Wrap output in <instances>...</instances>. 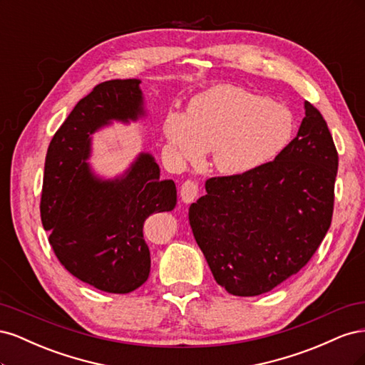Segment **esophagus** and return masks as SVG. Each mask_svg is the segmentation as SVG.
<instances>
[{
  "label": "esophagus",
  "instance_id": "34e87169",
  "mask_svg": "<svg viewBox=\"0 0 365 365\" xmlns=\"http://www.w3.org/2000/svg\"><path fill=\"white\" fill-rule=\"evenodd\" d=\"M196 196H197V182H195L193 180L184 181L181 185V200L185 204H190L196 200Z\"/></svg>",
  "mask_w": 365,
  "mask_h": 365
}]
</instances>
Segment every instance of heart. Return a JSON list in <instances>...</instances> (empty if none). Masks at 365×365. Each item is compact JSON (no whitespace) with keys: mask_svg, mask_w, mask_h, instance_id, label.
<instances>
[{"mask_svg":"<svg viewBox=\"0 0 365 365\" xmlns=\"http://www.w3.org/2000/svg\"><path fill=\"white\" fill-rule=\"evenodd\" d=\"M295 130L292 113L236 85H217L196 96L187 114H169L164 134L180 161L213 152L215 168L237 176L277 158Z\"/></svg>","mask_w":365,"mask_h":365,"instance_id":"obj_1","label":"heart"}]
</instances>
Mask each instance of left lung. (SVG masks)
<instances>
[{
	"label": "left lung",
	"mask_w": 365,
	"mask_h": 365,
	"mask_svg": "<svg viewBox=\"0 0 365 365\" xmlns=\"http://www.w3.org/2000/svg\"><path fill=\"white\" fill-rule=\"evenodd\" d=\"M297 137L274 161L205 181L189 208L193 236L228 294L269 292L311 260L332 222L338 152L326 120L304 102Z\"/></svg>",
	"instance_id": "1"
}]
</instances>
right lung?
<instances>
[{
  "label": "right lung",
  "mask_w": 365,
  "mask_h": 365,
  "mask_svg": "<svg viewBox=\"0 0 365 365\" xmlns=\"http://www.w3.org/2000/svg\"><path fill=\"white\" fill-rule=\"evenodd\" d=\"M141 115L138 79L98 83L54 134L43 169L41 220L54 254L74 277L111 294L132 292L148 280L143 225L176 205L175 182L160 178L150 153H140L114 180L97 178L86 161L97 129Z\"/></svg>",
  "instance_id": "right-lung-1"
}]
</instances>
